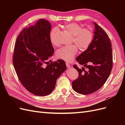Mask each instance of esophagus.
Returning <instances> with one entry per match:
<instances>
[{"instance_id": "obj_1", "label": "esophagus", "mask_w": 125, "mask_h": 125, "mask_svg": "<svg viewBox=\"0 0 125 125\" xmlns=\"http://www.w3.org/2000/svg\"><path fill=\"white\" fill-rule=\"evenodd\" d=\"M66 66H67V67L68 68H70L71 67V65H70V64L68 63H66Z\"/></svg>"}]
</instances>
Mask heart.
Returning <instances> with one entry per match:
<instances>
[{
  "mask_svg": "<svg viewBox=\"0 0 125 125\" xmlns=\"http://www.w3.org/2000/svg\"><path fill=\"white\" fill-rule=\"evenodd\" d=\"M65 28L72 35L73 42L82 50L88 48L93 39L92 32L87 29H82L81 26L77 23H69L65 25ZM58 32L57 28L52 29L50 33V39L52 44L57 46L58 43L57 40V35ZM78 52L77 47L75 45L63 46L57 51L56 56L59 59L67 62L73 60Z\"/></svg>",
  "mask_w": 125,
  "mask_h": 125,
  "instance_id": "1",
  "label": "heart"
}]
</instances>
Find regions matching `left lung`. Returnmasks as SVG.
Segmentation results:
<instances>
[{"instance_id": "1", "label": "left lung", "mask_w": 125, "mask_h": 125, "mask_svg": "<svg viewBox=\"0 0 125 125\" xmlns=\"http://www.w3.org/2000/svg\"><path fill=\"white\" fill-rule=\"evenodd\" d=\"M93 39L86 50L79 55L76 60L85 67L79 69L77 65L73 68L79 72V77L72 82L75 92L86 95L100 89L106 81L113 66L112 44L107 33L95 22Z\"/></svg>"}]
</instances>
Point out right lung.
Masks as SVG:
<instances>
[{
  "label": "right lung",
  "instance_id": "add662e5",
  "mask_svg": "<svg viewBox=\"0 0 125 125\" xmlns=\"http://www.w3.org/2000/svg\"><path fill=\"white\" fill-rule=\"evenodd\" d=\"M52 25L40 19L34 25L25 28L18 36L13 55V65L19 79L29 92L37 96L50 94L57 79L65 71V61L51 62L54 49L50 39Z\"/></svg>",
  "mask_w": 125,
  "mask_h": 125
}]
</instances>
